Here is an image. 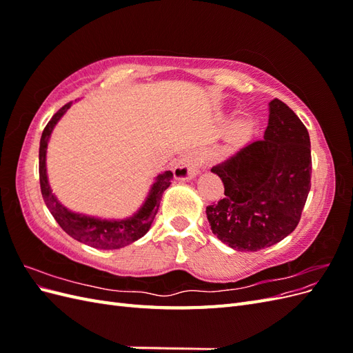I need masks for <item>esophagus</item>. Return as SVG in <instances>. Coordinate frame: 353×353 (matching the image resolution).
I'll return each instance as SVG.
<instances>
[{
    "mask_svg": "<svg viewBox=\"0 0 353 353\" xmlns=\"http://www.w3.org/2000/svg\"><path fill=\"white\" fill-rule=\"evenodd\" d=\"M200 156L197 152H190L179 160L174 169V176L176 181H190L200 172Z\"/></svg>",
    "mask_w": 353,
    "mask_h": 353,
    "instance_id": "esophagus-1",
    "label": "esophagus"
}]
</instances>
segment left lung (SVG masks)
<instances>
[{"label":"left lung","mask_w":353,"mask_h":353,"mask_svg":"<svg viewBox=\"0 0 353 353\" xmlns=\"http://www.w3.org/2000/svg\"><path fill=\"white\" fill-rule=\"evenodd\" d=\"M263 140L244 145L212 168L223 199L206 208L212 232L231 249L258 252L297 227L311 190V140L281 100L270 103Z\"/></svg>","instance_id":"1"}]
</instances>
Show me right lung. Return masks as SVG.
<instances>
[{
    "label": "right lung",
    "instance_id": "right-lung-1",
    "mask_svg": "<svg viewBox=\"0 0 353 353\" xmlns=\"http://www.w3.org/2000/svg\"><path fill=\"white\" fill-rule=\"evenodd\" d=\"M72 103H68L51 117V121L47 123L41 135L39 141V184L41 193L44 197L46 205L51 215L54 216L61 230L74 240H78L83 244L91 245L94 249L101 250H114L125 248V245L137 241L145 236L147 231L150 230L154 221L156 213L160 206V199L165 193V190L170 185V179L174 178V174L170 170H165L163 174L156 176L154 183L152 184L148 194L132 216L125 219H103L97 216H90L85 213L73 212L63 206L52 194V190L48 183L47 175V147L52 130L61 119V116L68 112Z\"/></svg>",
    "mask_w": 353,
    "mask_h": 353
}]
</instances>
